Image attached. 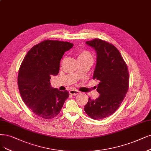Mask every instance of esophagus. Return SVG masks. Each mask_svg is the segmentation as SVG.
<instances>
[{"label": "esophagus", "mask_w": 151, "mask_h": 151, "mask_svg": "<svg viewBox=\"0 0 151 151\" xmlns=\"http://www.w3.org/2000/svg\"><path fill=\"white\" fill-rule=\"evenodd\" d=\"M69 93H70V94H71V95L75 96V95H76V94H79L80 91H78V90H70Z\"/></svg>", "instance_id": "1"}]
</instances>
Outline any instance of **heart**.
<instances>
[{"instance_id": "1", "label": "heart", "mask_w": 151, "mask_h": 151, "mask_svg": "<svg viewBox=\"0 0 151 151\" xmlns=\"http://www.w3.org/2000/svg\"><path fill=\"white\" fill-rule=\"evenodd\" d=\"M87 57H92L90 53H89L88 52H82L80 54L78 58H87Z\"/></svg>"}]
</instances>
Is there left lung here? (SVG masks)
<instances>
[{
	"mask_svg": "<svg viewBox=\"0 0 151 151\" xmlns=\"http://www.w3.org/2000/svg\"><path fill=\"white\" fill-rule=\"evenodd\" d=\"M96 52V65L93 78L99 81L100 94L95 99H88L85 113L93 119H103L119 108L129 88V72L126 63L113 45L95 38L86 42Z\"/></svg>",
	"mask_w": 151,
	"mask_h": 151,
	"instance_id": "1",
	"label": "left lung"
}]
</instances>
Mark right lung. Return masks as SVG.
<instances>
[{
	"instance_id": "right-lung-1",
	"label": "right lung",
	"mask_w": 151,
	"mask_h": 151,
	"mask_svg": "<svg viewBox=\"0 0 151 151\" xmlns=\"http://www.w3.org/2000/svg\"><path fill=\"white\" fill-rule=\"evenodd\" d=\"M73 46L66 42L47 40L33 46L25 56L18 74V86L23 101L32 112L51 119L61 111L68 98L67 90L50 85L52 75L58 74L60 60Z\"/></svg>"
}]
</instances>
